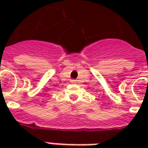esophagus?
Masks as SVG:
<instances>
[{"label":"esophagus","mask_w":148,"mask_h":148,"mask_svg":"<svg viewBox=\"0 0 148 148\" xmlns=\"http://www.w3.org/2000/svg\"><path fill=\"white\" fill-rule=\"evenodd\" d=\"M76 82H77V81H76V80H71V83H76Z\"/></svg>","instance_id":"obj_1"}]
</instances>
